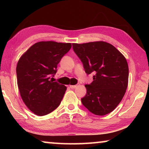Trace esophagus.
I'll return each instance as SVG.
<instances>
[{
    "label": "esophagus",
    "mask_w": 149,
    "mask_h": 149,
    "mask_svg": "<svg viewBox=\"0 0 149 149\" xmlns=\"http://www.w3.org/2000/svg\"><path fill=\"white\" fill-rule=\"evenodd\" d=\"M79 84H77L75 85H70V87L71 88V89H75V88H77L78 86H79Z\"/></svg>",
    "instance_id": "obj_1"
}]
</instances>
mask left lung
<instances>
[{
    "label": "left lung",
    "mask_w": 149,
    "mask_h": 149,
    "mask_svg": "<svg viewBox=\"0 0 149 149\" xmlns=\"http://www.w3.org/2000/svg\"><path fill=\"white\" fill-rule=\"evenodd\" d=\"M87 75L94 74L91 84L85 85L81 102L91 112L104 116L119 104L128 84L127 62L119 50L103 41L72 44Z\"/></svg>",
    "instance_id": "left-lung-1"
}]
</instances>
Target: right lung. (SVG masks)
<instances>
[{
	"label": "right lung",
	"instance_id": "right-lung-1",
	"mask_svg": "<svg viewBox=\"0 0 149 149\" xmlns=\"http://www.w3.org/2000/svg\"><path fill=\"white\" fill-rule=\"evenodd\" d=\"M70 43L38 42L20 58L16 67L17 86L29 109L39 116L60 105L66 87L53 81L57 65L71 49Z\"/></svg>",
	"mask_w": 149,
	"mask_h": 149
}]
</instances>
